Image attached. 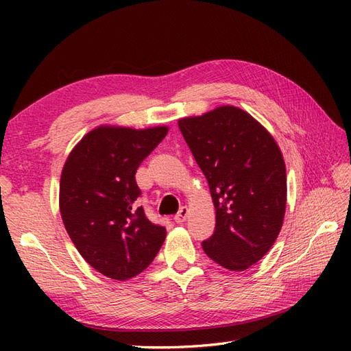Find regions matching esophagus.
Masks as SVG:
<instances>
[{"label":"esophagus","instance_id":"1","mask_svg":"<svg viewBox=\"0 0 351 351\" xmlns=\"http://www.w3.org/2000/svg\"><path fill=\"white\" fill-rule=\"evenodd\" d=\"M187 217H189V208L187 206H181L180 211H178V214L175 215V221L176 223H182V221L187 220Z\"/></svg>","mask_w":351,"mask_h":351}]
</instances>
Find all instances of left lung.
I'll return each mask as SVG.
<instances>
[{
    "instance_id": "1",
    "label": "left lung",
    "mask_w": 351,
    "mask_h": 351,
    "mask_svg": "<svg viewBox=\"0 0 351 351\" xmlns=\"http://www.w3.org/2000/svg\"><path fill=\"white\" fill-rule=\"evenodd\" d=\"M178 125L215 206L214 234L202 247L228 270H247L271 249L285 215L280 149L264 126L237 107H219Z\"/></svg>"
}]
</instances>
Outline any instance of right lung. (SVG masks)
Wrapping results in <instances>:
<instances>
[{"mask_svg": "<svg viewBox=\"0 0 351 351\" xmlns=\"http://www.w3.org/2000/svg\"><path fill=\"white\" fill-rule=\"evenodd\" d=\"M149 130L99 126L80 141L64 162L60 213L72 243L107 278L126 280L152 263L166 228L146 217L137 199L136 171L166 137Z\"/></svg>", "mask_w": 351, "mask_h": 351, "instance_id": "add662e5", "label": "right lung"}]
</instances>
